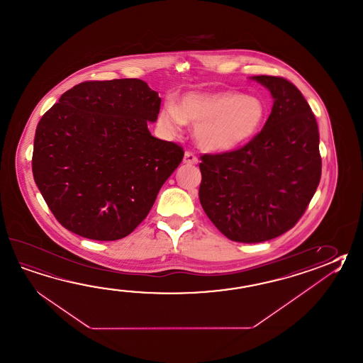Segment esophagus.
I'll return each instance as SVG.
<instances>
[{
  "label": "esophagus",
  "mask_w": 363,
  "mask_h": 363,
  "mask_svg": "<svg viewBox=\"0 0 363 363\" xmlns=\"http://www.w3.org/2000/svg\"><path fill=\"white\" fill-rule=\"evenodd\" d=\"M184 163L189 164V165H194V164L199 163V159L196 157L195 154L190 152V151H186L185 157H184Z\"/></svg>",
  "instance_id": "34e87169"
}]
</instances>
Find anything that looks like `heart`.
Returning a JSON list of instances; mask_svg holds the SVG:
<instances>
[{"mask_svg":"<svg viewBox=\"0 0 363 363\" xmlns=\"http://www.w3.org/2000/svg\"><path fill=\"white\" fill-rule=\"evenodd\" d=\"M267 108L255 96L233 91L187 93L179 104L167 102L159 115L164 129L177 133L186 121L195 125L194 135L208 151H229L255 137Z\"/></svg>","mask_w":363,"mask_h":363,"instance_id":"obj_1","label":"heart"}]
</instances>
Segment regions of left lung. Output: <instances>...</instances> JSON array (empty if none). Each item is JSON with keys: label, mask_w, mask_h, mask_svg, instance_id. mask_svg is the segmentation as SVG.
Listing matches in <instances>:
<instances>
[{"label": "left lung", "mask_w": 363, "mask_h": 363, "mask_svg": "<svg viewBox=\"0 0 363 363\" xmlns=\"http://www.w3.org/2000/svg\"><path fill=\"white\" fill-rule=\"evenodd\" d=\"M274 98L272 113L245 146L203 154L201 207L230 240L261 243L292 229L320 181L317 120L301 91L281 76H255Z\"/></svg>", "instance_id": "obj_1"}]
</instances>
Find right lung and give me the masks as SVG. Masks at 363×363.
<instances>
[{
    "mask_svg": "<svg viewBox=\"0 0 363 363\" xmlns=\"http://www.w3.org/2000/svg\"><path fill=\"white\" fill-rule=\"evenodd\" d=\"M162 99L140 79L85 82L38 121L32 172L60 225L93 240H118L141 223L184 159L148 132Z\"/></svg>",
    "mask_w": 363,
    "mask_h": 363,
    "instance_id": "1",
    "label": "right lung"
}]
</instances>
